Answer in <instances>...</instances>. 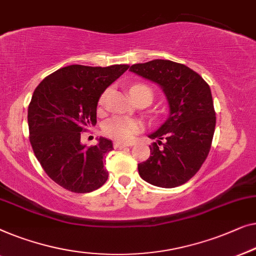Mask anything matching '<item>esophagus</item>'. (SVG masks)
<instances>
[{
  "mask_svg": "<svg viewBox=\"0 0 256 256\" xmlns=\"http://www.w3.org/2000/svg\"><path fill=\"white\" fill-rule=\"evenodd\" d=\"M128 144H123V142H114V147L116 150H122V148H124V147H128Z\"/></svg>",
  "mask_w": 256,
  "mask_h": 256,
  "instance_id": "1",
  "label": "esophagus"
}]
</instances>
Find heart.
I'll return each instance as SVG.
<instances>
[{
    "instance_id": "b5f03b06",
    "label": "heart",
    "mask_w": 256,
    "mask_h": 256,
    "mask_svg": "<svg viewBox=\"0 0 256 256\" xmlns=\"http://www.w3.org/2000/svg\"><path fill=\"white\" fill-rule=\"evenodd\" d=\"M136 90H147L152 94V90L147 87V86L144 84H136L133 86V87L130 89V92H136ZM108 97V92H103L102 96L100 97V106H103L106 103ZM140 130V124L139 122L134 120H130L126 117H112L110 120L106 122L103 126V131L108 136L112 138L117 142H128L131 140L133 136H134L136 133L139 132Z\"/></svg>"
}]
</instances>
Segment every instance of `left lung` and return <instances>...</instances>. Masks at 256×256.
<instances>
[{"instance_id":"1","label":"left lung","mask_w":256,"mask_h":256,"mask_svg":"<svg viewBox=\"0 0 256 256\" xmlns=\"http://www.w3.org/2000/svg\"><path fill=\"white\" fill-rule=\"evenodd\" d=\"M130 70L162 88L169 106L167 120L150 134L148 159L138 164L150 184L175 188L188 182L210 152L216 112L208 84L186 64L156 59L132 64Z\"/></svg>"}]
</instances>
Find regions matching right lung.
Instances as JSON below:
<instances>
[{
    "instance_id": "1",
    "label": "right lung",
    "mask_w": 256,
    "mask_h": 256,
    "mask_svg": "<svg viewBox=\"0 0 256 256\" xmlns=\"http://www.w3.org/2000/svg\"><path fill=\"white\" fill-rule=\"evenodd\" d=\"M128 67L70 64L34 89L28 109L32 150L50 178L72 192H90L106 182L104 159L112 142L100 136L97 145L87 147L81 132L96 124L100 95Z\"/></svg>"
}]
</instances>
